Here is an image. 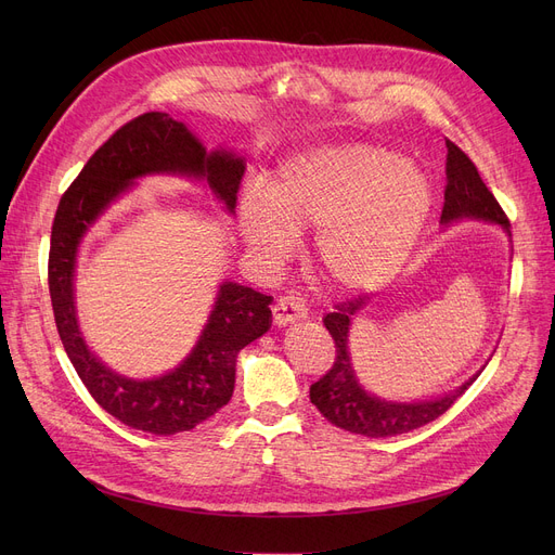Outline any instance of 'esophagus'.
<instances>
[{"mask_svg":"<svg viewBox=\"0 0 555 555\" xmlns=\"http://www.w3.org/2000/svg\"><path fill=\"white\" fill-rule=\"evenodd\" d=\"M272 314H274V324L285 326V324L297 322V319H304L308 314V308H306V301L299 295L287 293L274 304Z\"/></svg>","mask_w":555,"mask_h":555,"instance_id":"esophagus-1","label":"esophagus"}]
</instances>
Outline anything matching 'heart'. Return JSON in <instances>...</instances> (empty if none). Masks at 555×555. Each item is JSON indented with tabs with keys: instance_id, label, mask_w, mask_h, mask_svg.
I'll return each instance as SVG.
<instances>
[{
	"instance_id": "b5f03b06",
	"label": "heart",
	"mask_w": 555,
	"mask_h": 555,
	"mask_svg": "<svg viewBox=\"0 0 555 555\" xmlns=\"http://www.w3.org/2000/svg\"><path fill=\"white\" fill-rule=\"evenodd\" d=\"M423 175L369 143L312 149L285 162L268 199L249 195L241 224L254 254L279 260L293 233L317 229V262L341 289L387 283L410 256L429 214Z\"/></svg>"
}]
</instances>
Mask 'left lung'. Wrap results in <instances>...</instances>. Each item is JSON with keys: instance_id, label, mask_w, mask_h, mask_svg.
Segmentation results:
<instances>
[{"instance_id": "1", "label": "left lung", "mask_w": 555, "mask_h": 555, "mask_svg": "<svg viewBox=\"0 0 555 555\" xmlns=\"http://www.w3.org/2000/svg\"><path fill=\"white\" fill-rule=\"evenodd\" d=\"M448 162H446V202L441 220L450 222L456 218H483L490 222L502 224L506 231L511 222L494 199L490 189L483 184L481 175L475 162L465 155L459 145L446 139ZM366 297L358 295L335 306L333 312L324 317V324L335 339V362L324 373V377L310 387V402L317 406L322 416L351 434L371 436V439H385V436H396L418 429L431 421L446 414L468 389L470 383L459 387L454 393H448L439 400H423V402H387L366 393L356 380V373L348 358V326L356 319Z\"/></svg>"}]
</instances>
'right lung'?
Segmentation results:
<instances>
[{
	"label": "right lung",
	"instance_id": "obj_1",
	"mask_svg": "<svg viewBox=\"0 0 555 555\" xmlns=\"http://www.w3.org/2000/svg\"><path fill=\"white\" fill-rule=\"evenodd\" d=\"M149 172L207 178L214 193L233 211L245 164L227 151L207 153L186 126L166 112L134 116L87 159L57 204L49 247V295L57 335L92 398L128 427L170 436L211 418L231 400L238 353L272 326V297L224 281L191 356L155 380H128L87 351L76 324L72 289L78 243L107 204L134 178Z\"/></svg>",
	"mask_w": 555,
	"mask_h": 555
}]
</instances>
